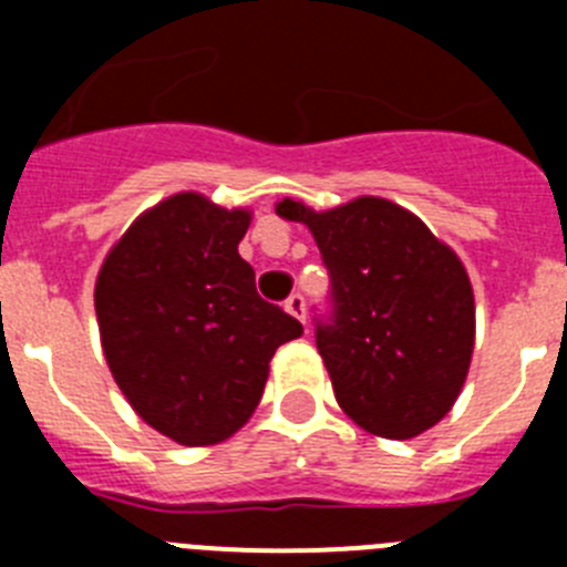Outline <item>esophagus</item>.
I'll return each mask as SVG.
<instances>
[{"label": "esophagus", "mask_w": 567, "mask_h": 567, "mask_svg": "<svg viewBox=\"0 0 567 567\" xmlns=\"http://www.w3.org/2000/svg\"><path fill=\"white\" fill-rule=\"evenodd\" d=\"M284 307H287V312L292 315V318H298L300 323L307 320V300H303V295H300V292L289 295L287 303H284Z\"/></svg>", "instance_id": "34e87169"}]
</instances>
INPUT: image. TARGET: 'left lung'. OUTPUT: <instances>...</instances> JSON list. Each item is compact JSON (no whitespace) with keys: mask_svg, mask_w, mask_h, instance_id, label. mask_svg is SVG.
Returning <instances> with one entry per match:
<instances>
[{"mask_svg":"<svg viewBox=\"0 0 567 567\" xmlns=\"http://www.w3.org/2000/svg\"><path fill=\"white\" fill-rule=\"evenodd\" d=\"M275 209L307 224L329 269L332 312L315 318V343L340 409L389 440L437 425L474 352V292L454 249L374 195L327 213L292 198Z\"/></svg>","mask_w":567,"mask_h":567,"instance_id":"obj_1","label":"left lung"}]
</instances>
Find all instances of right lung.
I'll return each instance as SVG.
<instances>
[{
	"label": "right lung",
	"mask_w": 567,
	"mask_h": 567,
	"mask_svg": "<svg viewBox=\"0 0 567 567\" xmlns=\"http://www.w3.org/2000/svg\"><path fill=\"white\" fill-rule=\"evenodd\" d=\"M249 218L198 193L169 195L135 218L99 272L110 372L135 414L182 445L233 437L260 403L275 349L303 334L260 298L238 255Z\"/></svg>",
	"instance_id": "obj_1"
}]
</instances>
